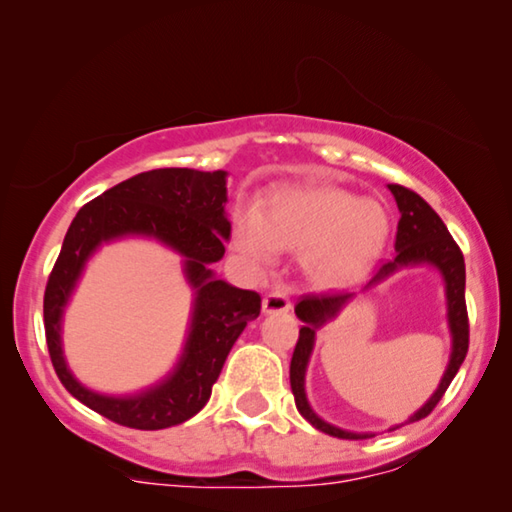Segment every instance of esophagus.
<instances>
[{
  "instance_id": "1",
  "label": "esophagus",
  "mask_w": 512,
  "mask_h": 512,
  "mask_svg": "<svg viewBox=\"0 0 512 512\" xmlns=\"http://www.w3.org/2000/svg\"><path fill=\"white\" fill-rule=\"evenodd\" d=\"M289 310H291V300L284 291H270L268 296L263 298V314H279Z\"/></svg>"
}]
</instances>
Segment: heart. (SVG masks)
<instances>
[{
  "label": "heart",
  "instance_id": "b5f03b06",
  "mask_svg": "<svg viewBox=\"0 0 512 512\" xmlns=\"http://www.w3.org/2000/svg\"><path fill=\"white\" fill-rule=\"evenodd\" d=\"M389 240V209L333 184L272 188L258 207L237 209L230 228L233 249L254 265L275 263L279 251L303 254L305 277L319 289L359 284Z\"/></svg>",
  "mask_w": 512,
  "mask_h": 512
}]
</instances>
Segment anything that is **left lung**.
<instances>
[{
	"instance_id": "obj_1",
	"label": "left lung",
	"mask_w": 512,
	"mask_h": 512,
	"mask_svg": "<svg viewBox=\"0 0 512 512\" xmlns=\"http://www.w3.org/2000/svg\"><path fill=\"white\" fill-rule=\"evenodd\" d=\"M389 191L394 195L398 212H401V221H398V233H396V258L387 261L380 270L375 272V277L363 286L361 293L354 291H333V293H317V296H305L296 305V317L303 321L300 326V338L298 345L293 349L291 359V391L296 398V408L314 429L328 433V436L345 438V440H363L373 438L375 431H349L340 429L331 422H326L324 417H319L314 408L307 401L305 391V375L307 366H310L314 342H317V331L331 324L347 310L349 305H354L359 298H366L370 293H375L384 282H389L391 277L408 268H433L443 279L445 286V317H447V331H450V361H447L445 373L440 377L438 387L433 394L426 398L422 408L412 412V415L401 424H391L389 431L401 429L405 424L419 422L429 412L436 408V403L443 398L445 389L450 387V382L457 375V370L466 359L468 352V314H466V263L464 256L457 247V242L452 240L450 230L443 223V219L433 212L429 202L419 198L415 191L403 188L398 184H389Z\"/></svg>"
}]
</instances>
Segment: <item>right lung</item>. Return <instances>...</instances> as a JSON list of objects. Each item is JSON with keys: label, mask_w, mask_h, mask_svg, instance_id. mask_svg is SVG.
I'll list each match as a JSON object with an SVG mask.
<instances>
[{"label": "right lung", "mask_w": 512, "mask_h": 512, "mask_svg": "<svg viewBox=\"0 0 512 512\" xmlns=\"http://www.w3.org/2000/svg\"><path fill=\"white\" fill-rule=\"evenodd\" d=\"M226 202V170L165 167L121 181L74 216L46 284L44 326L55 373L90 410L130 429L156 431L184 424L207 405L235 340L261 314L256 291L237 289L212 268L230 240ZM121 239H149L177 253L194 300L187 340L171 373L132 395H104L71 373L61 324L89 258Z\"/></svg>", "instance_id": "obj_1"}]
</instances>
